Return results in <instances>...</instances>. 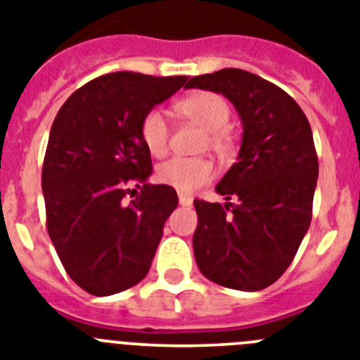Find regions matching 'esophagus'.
Instances as JSON below:
<instances>
[{
	"label": "esophagus",
	"instance_id": "esophagus-1",
	"mask_svg": "<svg viewBox=\"0 0 360 360\" xmlns=\"http://www.w3.org/2000/svg\"><path fill=\"white\" fill-rule=\"evenodd\" d=\"M193 202L192 195H186V193H179V205L181 206H190Z\"/></svg>",
	"mask_w": 360,
	"mask_h": 360
}]
</instances>
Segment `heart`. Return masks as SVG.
<instances>
[{
	"instance_id": "heart-1",
	"label": "heart",
	"mask_w": 360,
	"mask_h": 360,
	"mask_svg": "<svg viewBox=\"0 0 360 360\" xmlns=\"http://www.w3.org/2000/svg\"><path fill=\"white\" fill-rule=\"evenodd\" d=\"M177 114L184 120L199 124L208 132V146L219 155H226L232 146L226 124L230 121V106L219 94L195 92L176 103ZM141 141L145 148L154 158H162L168 150L167 117L158 108L146 112L141 121ZM155 177L161 184L176 188L181 193H190L201 188L202 184L210 183L214 177V165L202 158H174L161 162L155 170Z\"/></svg>"
}]
</instances>
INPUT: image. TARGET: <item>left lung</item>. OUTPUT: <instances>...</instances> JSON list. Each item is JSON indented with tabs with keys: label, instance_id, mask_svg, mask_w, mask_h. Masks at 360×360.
Listing matches in <instances>:
<instances>
[{
	"label": "left lung",
	"instance_id": "1",
	"mask_svg": "<svg viewBox=\"0 0 360 360\" xmlns=\"http://www.w3.org/2000/svg\"><path fill=\"white\" fill-rule=\"evenodd\" d=\"M186 89L223 94L243 123L237 162L215 186L226 202L193 201V255L212 283L259 292L286 271L310 228L319 177L310 123L283 89L240 68L195 76Z\"/></svg>",
	"mask_w": 360,
	"mask_h": 360
}]
</instances>
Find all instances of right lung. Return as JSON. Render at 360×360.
Returning a JSON list of instances; mask_svg holds the SVG:
<instances>
[{
    "label": "right lung",
    "mask_w": 360,
    "mask_h": 360,
    "mask_svg": "<svg viewBox=\"0 0 360 360\" xmlns=\"http://www.w3.org/2000/svg\"><path fill=\"white\" fill-rule=\"evenodd\" d=\"M186 79L105 74L72 94L52 123L41 174L46 230L70 279L92 295L120 293L148 274L179 201L172 186L146 183L152 158L139 128ZM132 186L142 193L127 203Z\"/></svg>",
    "instance_id": "1"
}]
</instances>
